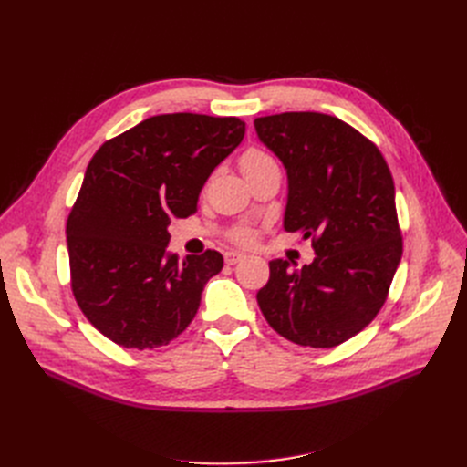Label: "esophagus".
<instances>
[{
    "mask_svg": "<svg viewBox=\"0 0 467 467\" xmlns=\"http://www.w3.org/2000/svg\"><path fill=\"white\" fill-rule=\"evenodd\" d=\"M244 257H245L244 253H239V251H225L223 253V259H225V263H228V265H235V263L242 261Z\"/></svg>",
    "mask_w": 467,
    "mask_h": 467,
    "instance_id": "34e87169",
    "label": "esophagus"
}]
</instances>
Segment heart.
<instances>
[{
  "label": "heart",
  "instance_id": "heart-1",
  "mask_svg": "<svg viewBox=\"0 0 467 467\" xmlns=\"http://www.w3.org/2000/svg\"><path fill=\"white\" fill-rule=\"evenodd\" d=\"M273 161H275V160L271 158V155L265 153L263 150H259V148H249V150H245V151L242 153V158H239V167H242L244 175L247 177V175L259 171L261 167H265V165H268V163H273ZM255 237H257V232L253 230V228H247V225H239V228H234V230L230 232V239H232V242L242 244V245H251L253 242H255Z\"/></svg>",
  "mask_w": 467,
  "mask_h": 467
}]
</instances>
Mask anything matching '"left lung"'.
Masks as SVG:
<instances>
[{"instance_id": "obj_1", "label": "left lung", "mask_w": 467, "mask_h": 467, "mask_svg": "<svg viewBox=\"0 0 467 467\" xmlns=\"http://www.w3.org/2000/svg\"><path fill=\"white\" fill-rule=\"evenodd\" d=\"M255 130L286 167L285 230L316 249L302 268L268 263L259 307L288 341L337 347L372 323L401 261L391 171L372 140L323 112L261 117Z\"/></svg>"}]
</instances>
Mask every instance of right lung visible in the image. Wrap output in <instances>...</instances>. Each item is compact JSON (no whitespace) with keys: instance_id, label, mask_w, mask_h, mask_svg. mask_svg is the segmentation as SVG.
I'll use <instances>...</instances> for the list:
<instances>
[{"instance_id":"add662e5","label":"right lung","mask_w":467,"mask_h":467,"mask_svg":"<svg viewBox=\"0 0 467 467\" xmlns=\"http://www.w3.org/2000/svg\"><path fill=\"white\" fill-rule=\"evenodd\" d=\"M244 134L237 117L173 112L95 151L67 216L69 276L83 316L112 343L161 347L194 319L223 257L167 255V225L194 214L206 179Z\"/></svg>"}]
</instances>
